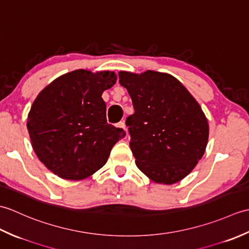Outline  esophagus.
I'll list each match as a JSON object with an SVG mask.
<instances>
[{
	"instance_id": "obj_1",
	"label": "esophagus",
	"mask_w": 249,
	"mask_h": 249,
	"mask_svg": "<svg viewBox=\"0 0 249 249\" xmlns=\"http://www.w3.org/2000/svg\"><path fill=\"white\" fill-rule=\"evenodd\" d=\"M118 127L124 129V130H127V128H126V124H125L124 121H122V122H120V123H118Z\"/></svg>"
}]
</instances>
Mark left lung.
<instances>
[{
    "mask_svg": "<svg viewBox=\"0 0 249 249\" xmlns=\"http://www.w3.org/2000/svg\"><path fill=\"white\" fill-rule=\"evenodd\" d=\"M135 113L126 119L136 165L160 184H174L203 156L209 124L202 109L178 79L147 71L119 72Z\"/></svg>",
    "mask_w": 249,
    "mask_h": 249,
    "instance_id": "obj_1",
    "label": "left lung"
}]
</instances>
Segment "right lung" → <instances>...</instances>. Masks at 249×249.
<instances>
[{"label": "right lung", "mask_w": 249, "mask_h": 249, "mask_svg": "<svg viewBox=\"0 0 249 249\" xmlns=\"http://www.w3.org/2000/svg\"><path fill=\"white\" fill-rule=\"evenodd\" d=\"M114 72L78 70L59 77L32 105L28 130L44 165L66 179H80L102 168L126 133L107 123L105 89L115 84Z\"/></svg>", "instance_id": "obj_1"}]
</instances>
